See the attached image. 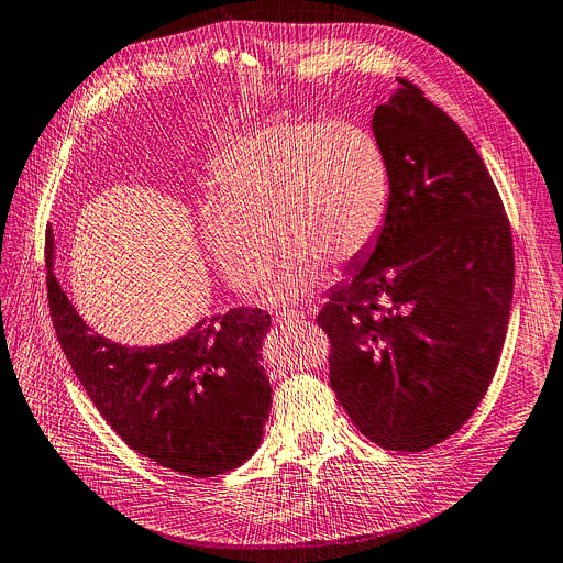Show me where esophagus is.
I'll return each mask as SVG.
<instances>
[{
    "label": "esophagus",
    "instance_id": "obj_1",
    "mask_svg": "<svg viewBox=\"0 0 563 563\" xmlns=\"http://www.w3.org/2000/svg\"><path fill=\"white\" fill-rule=\"evenodd\" d=\"M308 314L306 312H298V310H280L274 314L276 323H294V321H303Z\"/></svg>",
    "mask_w": 563,
    "mask_h": 563
}]
</instances>
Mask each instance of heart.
Segmentation results:
<instances>
[{"label":"heart","mask_w":563,"mask_h":563,"mask_svg":"<svg viewBox=\"0 0 563 563\" xmlns=\"http://www.w3.org/2000/svg\"><path fill=\"white\" fill-rule=\"evenodd\" d=\"M391 201L383 144L349 120L274 118L212 161L201 242L233 289L269 280L276 303L298 301L378 242ZM275 240L272 241L271 238Z\"/></svg>","instance_id":"obj_1"}]
</instances>
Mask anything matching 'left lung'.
Segmentation results:
<instances>
[{
    "label": "left lung",
    "instance_id": "8db88e82",
    "mask_svg": "<svg viewBox=\"0 0 563 563\" xmlns=\"http://www.w3.org/2000/svg\"><path fill=\"white\" fill-rule=\"evenodd\" d=\"M373 133L391 169L385 229L317 323L355 428L385 451L421 453L455 434L492 385L514 242L489 169L419 86L398 79Z\"/></svg>",
    "mask_w": 563,
    "mask_h": 563
}]
</instances>
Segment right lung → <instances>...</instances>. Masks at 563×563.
<instances>
[{"mask_svg": "<svg viewBox=\"0 0 563 563\" xmlns=\"http://www.w3.org/2000/svg\"><path fill=\"white\" fill-rule=\"evenodd\" d=\"M47 235V306L58 344L103 421L135 453L190 477L244 464L260 445L272 387L260 346L272 317L233 308L165 346H122L84 323L60 289Z\"/></svg>", "mask_w": 563, "mask_h": 563, "instance_id": "add662e5", "label": "right lung"}]
</instances>
